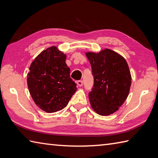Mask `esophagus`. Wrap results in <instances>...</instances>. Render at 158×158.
<instances>
[{"instance_id": "obj_1", "label": "esophagus", "mask_w": 158, "mask_h": 158, "mask_svg": "<svg viewBox=\"0 0 158 158\" xmlns=\"http://www.w3.org/2000/svg\"><path fill=\"white\" fill-rule=\"evenodd\" d=\"M76 83L79 86H82L83 85V82L82 81V80H78V81L76 82Z\"/></svg>"}]
</instances>
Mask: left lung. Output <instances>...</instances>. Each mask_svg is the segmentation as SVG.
<instances>
[{
    "label": "left lung",
    "mask_w": 158,
    "mask_h": 158,
    "mask_svg": "<svg viewBox=\"0 0 158 158\" xmlns=\"http://www.w3.org/2000/svg\"><path fill=\"white\" fill-rule=\"evenodd\" d=\"M91 65L94 85L89 98L92 108L102 116L114 113L127 99L131 77L124 58L113 50L86 53Z\"/></svg>",
    "instance_id": "1"
}]
</instances>
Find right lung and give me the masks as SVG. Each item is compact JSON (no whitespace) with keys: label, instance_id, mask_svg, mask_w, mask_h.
Instances as JSON below:
<instances>
[{"label":"right lung","instance_id":"right-lung-1","mask_svg":"<svg viewBox=\"0 0 158 158\" xmlns=\"http://www.w3.org/2000/svg\"><path fill=\"white\" fill-rule=\"evenodd\" d=\"M65 59V54L56 46L50 47L35 58L27 74L28 88L33 101L49 113L65 108L77 90Z\"/></svg>","mask_w":158,"mask_h":158}]
</instances>
